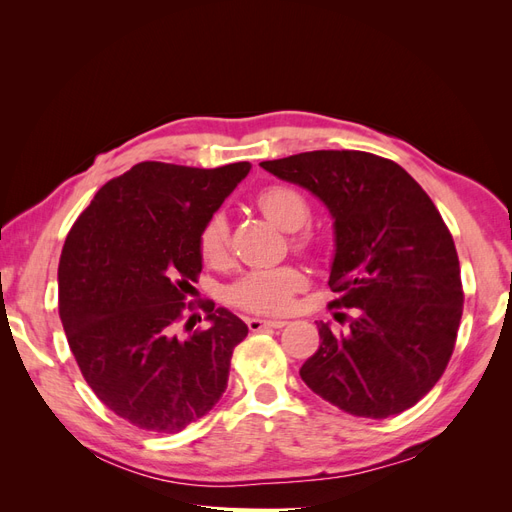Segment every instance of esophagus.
<instances>
[{
  "label": "esophagus",
  "instance_id": "1",
  "mask_svg": "<svg viewBox=\"0 0 512 512\" xmlns=\"http://www.w3.org/2000/svg\"><path fill=\"white\" fill-rule=\"evenodd\" d=\"M247 327L252 333L262 329H282L286 327V320H262V318H247Z\"/></svg>",
  "mask_w": 512,
  "mask_h": 512
}]
</instances>
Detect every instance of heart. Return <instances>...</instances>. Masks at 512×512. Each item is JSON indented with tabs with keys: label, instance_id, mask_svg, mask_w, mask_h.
I'll use <instances>...</instances> for the list:
<instances>
[{
	"label": "heart",
	"instance_id": "b5f03b06",
	"mask_svg": "<svg viewBox=\"0 0 512 512\" xmlns=\"http://www.w3.org/2000/svg\"><path fill=\"white\" fill-rule=\"evenodd\" d=\"M258 207L267 218L284 230H299L309 220L307 198L290 185H271L258 196ZM200 256L207 262H222L228 252V224L222 213H215L198 239ZM303 284L299 271L290 267L252 271L228 290L230 303L247 312L280 314L288 309L292 294Z\"/></svg>",
	"mask_w": 512,
	"mask_h": 512
}]
</instances>
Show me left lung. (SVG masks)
Instances as JSON below:
<instances>
[{"instance_id": "8db88e82", "label": "left lung", "mask_w": 512, "mask_h": 512, "mask_svg": "<svg viewBox=\"0 0 512 512\" xmlns=\"http://www.w3.org/2000/svg\"><path fill=\"white\" fill-rule=\"evenodd\" d=\"M329 209L331 307L350 329L318 322L301 380L354 416L386 418L423 399L451 361L463 309L459 258L431 198L399 164L365 151H305L260 164Z\"/></svg>"}]
</instances>
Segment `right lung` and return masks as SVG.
<instances>
[{
    "label": "right lung",
    "instance_id": "1",
    "mask_svg": "<svg viewBox=\"0 0 512 512\" xmlns=\"http://www.w3.org/2000/svg\"><path fill=\"white\" fill-rule=\"evenodd\" d=\"M250 168L141 162L104 183L68 232L57 280L70 350L102 404L136 427L177 433L226 391L245 322L207 301V329L177 327L203 271L200 232Z\"/></svg>",
    "mask_w": 512,
    "mask_h": 512
}]
</instances>
